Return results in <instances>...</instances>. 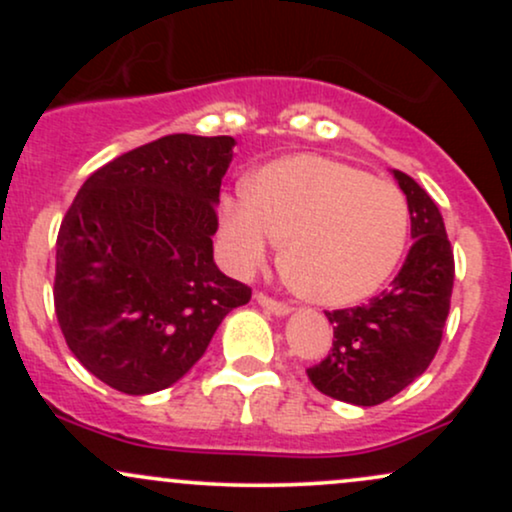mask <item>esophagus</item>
I'll return each instance as SVG.
<instances>
[{
	"instance_id": "34e87169",
	"label": "esophagus",
	"mask_w": 512,
	"mask_h": 512,
	"mask_svg": "<svg viewBox=\"0 0 512 512\" xmlns=\"http://www.w3.org/2000/svg\"><path fill=\"white\" fill-rule=\"evenodd\" d=\"M257 303L262 305L264 310H269V313L272 315H276V317H284V315H289L291 313V305H286V303H281V301H274V298H269V296H264V293H257Z\"/></svg>"
}]
</instances>
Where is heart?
<instances>
[{
  "instance_id": "obj_1",
  "label": "heart",
  "mask_w": 512,
  "mask_h": 512,
  "mask_svg": "<svg viewBox=\"0 0 512 512\" xmlns=\"http://www.w3.org/2000/svg\"><path fill=\"white\" fill-rule=\"evenodd\" d=\"M221 245L240 274L260 269L286 240L291 286L317 305L344 308L390 279L409 236L407 197L392 182L327 156L298 154L252 175L226 197Z\"/></svg>"
}]
</instances>
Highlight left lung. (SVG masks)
<instances>
[{
  "label": "left lung",
  "mask_w": 512,
  "mask_h": 512,
  "mask_svg": "<svg viewBox=\"0 0 512 512\" xmlns=\"http://www.w3.org/2000/svg\"><path fill=\"white\" fill-rule=\"evenodd\" d=\"M407 195L411 245L407 260L368 305L325 313L334 342L308 378L322 395L356 407H375L414 383L436 356L448 320L455 262L443 216L428 192L392 170Z\"/></svg>",
  "instance_id": "obj_1"
}]
</instances>
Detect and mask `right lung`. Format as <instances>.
I'll return each mask as SVG.
<instances>
[{
	"instance_id": "1",
	"label": "right lung",
	"mask_w": 512,
	"mask_h": 512,
	"mask_svg": "<svg viewBox=\"0 0 512 512\" xmlns=\"http://www.w3.org/2000/svg\"><path fill=\"white\" fill-rule=\"evenodd\" d=\"M233 137L168 134L88 175L57 236L55 313L88 373L125 395L178 383L252 291L216 267Z\"/></svg>"
}]
</instances>
